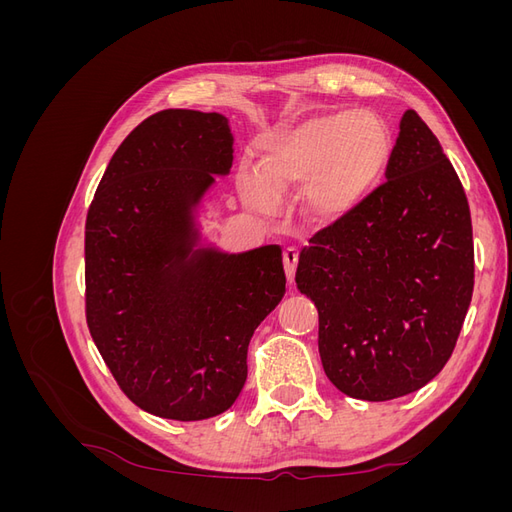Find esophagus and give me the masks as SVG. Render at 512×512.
<instances>
[{
	"label": "esophagus",
	"mask_w": 512,
	"mask_h": 512,
	"mask_svg": "<svg viewBox=\"0 0 512 512\" xmlns=\"http://www.w3.org/2000/svg\"><path fill=\"white\" fill-rule=\"evenodd\" d=\"M297 262H299V250L297 247H286L284 250V271L288 282H294V273H297Z\"/></svg>",
	"instance_id": "obj_1"
}]
</instances>
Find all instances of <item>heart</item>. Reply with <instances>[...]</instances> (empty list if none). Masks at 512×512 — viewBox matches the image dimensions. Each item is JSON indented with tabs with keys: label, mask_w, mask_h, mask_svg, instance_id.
I'll use <instances>...</instances> for the list:
<instances>
[{
	"label": "heart",
	"mask_w": 512,
	"mask_h": 512,
	"mask_svg": "<svg viewBox=\"0 0 512 512\" xmlns=\"http://www.w3.org/2000/svg\"><path fill=\"white\" fill-rule=\"evenodd\" d=\"M391 147L389 128L371 113L312 119L262 149L258 170L243 164L237 188L252 209L269 213L277 196L307 183V211L333 222L361 207L378 188Z\"/></svg>",
	"instance_id": "1"
}]
</instances>
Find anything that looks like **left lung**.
<instances>
[{
	"instance_id": "8db88e82",
	"label": "left lung",
	"mask_w": 512,
	"mask_h": 512,
	"mask_svg": "<svg viewBox=\"0 0 512 512\" xmlns=\"http://www.w3.org/2000/svg\"><path fill=\"white\" fill-rule=\"evenodd\" d=\"M294 280L318 307L324 374L348 397H404L451 359L474 290L470 205L412 108L386 181L309 239Z\"/></svg>"
}]
</instances>
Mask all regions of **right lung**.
<instances>
[{"instance_id": "right-lung-1", "label": "right lung", "mask_w": 512, "mask_h": 512, "mask_svg": "<svg viewBox=\"0 0 512 512\" xmlns=\"http://www.w3.org/2000/svg\"><path fill=\"white\" fill-rule=\"evenodd\" d=\"M230 166L226 117L168 108L126 136L87 211L89 333L128 399L173 421L235 404L250 339L286 292L280 245L194 252L192 207Z\"/></svg>"}]
</instances>
